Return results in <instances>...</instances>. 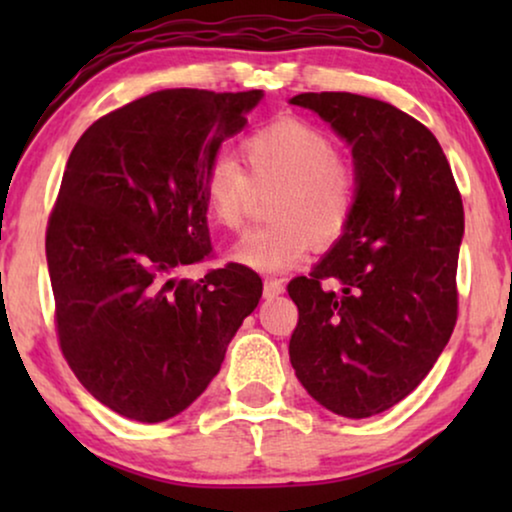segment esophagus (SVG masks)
<instances>
[{"label":"esophagus","mask_w":512,"mask_h":512,"mask_svg":"<svg viewBox=\"0 0 512 512\" xmlns=\"http://www.w3.org/2000/svg\"><path fill=\"white\" fill-rule=\"evenodd\" d=\"M279 293H284V282H282V279H275V277L265 279V282H263V296L265 298H277Z\"/></svg>","instance_id":"esophagus-1"}]
</instances>
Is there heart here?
<instances>
[{
    "mask_svg": "<svg viewBox=\"0 0 512 512\" xmlns=\"http://www.w3.org/2000/svg\"><path fill=\"white\" fill-rule=\"evenodd\" d=\"M249 174L228 156H216L202 174L207 212L216 226L240 230L256 191L275 188L268 226L235 244V263L256 272H284L303 261L310 244L331 247L352 221L359 174L335 156L333 139L300 118H277L242 142Z\"/></svg>",
    "mask_w": 512,
    "mask_h": 512,
    "instance_id": "obj_1",
    "label": "heart"
}]
</instances>
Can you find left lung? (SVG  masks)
Wrapping results in <instances>:
<instances>
[{
    "label": "left lung",
    "mask_w": 512,
    "mask_h": 512,
    "mask_svg": "<svg viewBox=\"0 0 512 512\" xmlns=\"http://www.w3.org/2000/svg\"><path fill=\"white\" fill-rule=\"evenodd\" d=\"M352 144L359 195L345 235L286 291L298 305L291 366L314 401L349 419L380 415L429 375L459 314L464 205L433 132L394 104L300 93ZM326 278L341 282L324 290Z\"/></svg>",
    "instance_id": "1"
}]
</instances>
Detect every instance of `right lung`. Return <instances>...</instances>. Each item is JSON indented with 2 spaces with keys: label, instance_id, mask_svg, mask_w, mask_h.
Masks as SVG:
<instances>
[{
  "label": "right lung",
  "instance_id": "right-lung-1",
  "mask_svg": "<svg viewBox=\"0 0 512 512\" xmlns=\"http://www.w3.org/2000/svg\"><path fill=\"white\" fill-rule=\"evenodd\" d=\"M261 90H158L76 142L48 216L46 258L62 356L118 415L165 422L219 373L263 282L240 263L198 282L212 256L202 174Z\"/></svg>",
  "mask_w": 512,
  "mask_h": 512
}]
</instances>
